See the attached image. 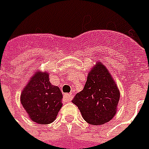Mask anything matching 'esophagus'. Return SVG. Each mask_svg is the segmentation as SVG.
<instances>
[{
    "label": "esophagus",
    "instance_id": "obj_1",
    "mask_svg": "<svg viewBox=\"0 0 149 149\" xmlns=\"http://www.w3.org/2000/svg\"><path fill=\"white\" fill-rule=\"evenodd\" d=\"M72 94H71V93H69V94H65V96H64V98H65V100L66 101V102H70V101H72Z\"/></svg>",
    "mask_w": 149,
    "mask_h": 149
}]
</instances>
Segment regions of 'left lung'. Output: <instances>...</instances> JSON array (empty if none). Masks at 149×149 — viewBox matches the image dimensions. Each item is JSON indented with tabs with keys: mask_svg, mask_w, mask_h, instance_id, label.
Returning <instances> with one entry per match:
<instances>
[{
	"mask_svg": "<svg viewBox=\"0 0 149 149\" xmlns=\"http://www.w3.org/2000/svg\"><path fill=\"white\" fill-rule=\"evenodd\" d=\"M119 100L120 91L114 78L108 68L98 61L89 72L83 91L77 93L72 103L86 123L102 125L115 116Z\"/></svg>",
	"mask_w": 149,
	"mask_h": 149,
	"instance_id": "left-lung-1",
	"label": "left lung"
}]
</instances>
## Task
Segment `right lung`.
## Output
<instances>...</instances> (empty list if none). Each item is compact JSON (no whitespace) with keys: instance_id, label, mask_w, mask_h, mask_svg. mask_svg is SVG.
Returning a JSON list of instances; mask_svg holds the SVG:
<instances>
[{"instance_id":"obj_1","label":"right lung","mask_w":149,"mask_h":149,"mask_svg":"<svg viewBox=\"0 0 149 149\" xmlns=\"http://www.w3.org/2000/svg\"><path fill=\"white\" fill-rule=\"evenodd\" d=\"M63 95L51 84L49 73L37 71L30 77L20 94V103L29 118L39 124L52 123L62 108Z\"/></svg>"}]
</instances>
